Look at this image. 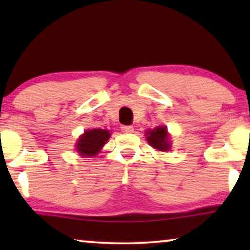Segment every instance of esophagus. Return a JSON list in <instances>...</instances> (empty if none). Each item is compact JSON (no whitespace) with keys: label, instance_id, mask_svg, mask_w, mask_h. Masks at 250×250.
I'll list each match as a JSON object with an SVG mask.
<instances>
[{"label":"esophagus","instance_id":"34e87169","mask_svg":"<svg viewBox=\"0 0 250 250\" xmlns=\"http://www.w3.org/2000/svg\"><path fill=\"white\" fill-rule=\"evenodd\" d=\"M121 129L123 133H132L133 131H134V128H133V126H131V125H123Z\"/></svg>","mask_w":250,"mask_h":250}]
</instances>
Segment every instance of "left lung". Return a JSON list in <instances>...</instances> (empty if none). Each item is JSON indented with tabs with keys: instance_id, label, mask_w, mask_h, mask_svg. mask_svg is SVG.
I'll return each mask as SVG.
<instances>
[{
	"instance_id": "1",
	"label": "left lung",
	"mask_w": 250,
	"mask_h": 250,
	"mask_svg": "<svg viewBox=\"0 0 250 250\" xmlns=\"http://www.w3.org/2000/svg\"><path fill=\"white\" fill-rule=\"evenodd\" d=\"M146 140L150 143V146L155 149H158L160 151H167L169 149L168 135H167V128L165 126H159V127L149 129L146 132Z\"/></svg>"
}]
</instances>
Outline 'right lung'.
I'll list each match as a JSON object with an SVG mask.
<instances>
[{
    "label": "right lung",
    "instance_id": "add662e5",
    "mask_svg": "<svg viewBox=\"0 0 250 250\" xmlns=\"http://www.w3.org/2000/svg\"><path fill=\"white\" fill-rule=\"evenodd\" d=\"M109 136L110 133L105 129L94 128L85 131L84 134L78 139L76 145L77 151L82 156H95L108 141Z\"/></svg>",
    "mask_w": 250,
    "mask_h": 250
}]
</instances>
